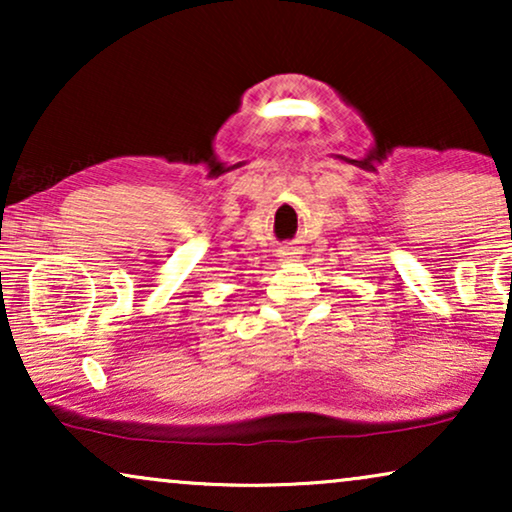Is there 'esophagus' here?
Masks as SVG:
<instances>
[{"label": "esophagus", "instance_id": "1", "mask_svg": "<svg viewBox=\"0 0 512 512\" xmlns=\"http://www.w3.org/2000/svg\"><path fill=\"white\" fill-rule=\"evenodd\" d=\"M296 258H298V249H291V247L279 249V261L289 263V261H296Z\"/></svg>", "mask_w": 512, "mask_h": 512}]
</instances>
